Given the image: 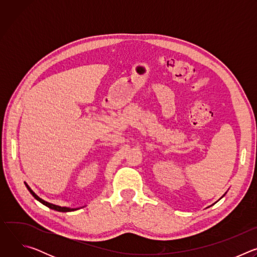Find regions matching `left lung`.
Segmentation results:
<instances>
[{
  "mask_svg": "<svg viewBox=\"0 0 257 257\" xmlns=\"http://www.w3.org/2000/svg\"><path fill=\"white\" fill-rule=\"evenodd\" d=\"M224 195H225V194H224ZM224 195H223V196H224ZM223 196H222V197H223Z\"/></svg>",
  "mask_w": 257,
  "mask_h": 257,
  "instance_id": "obj_1",
  "label": "left lung"
}]
</instances>
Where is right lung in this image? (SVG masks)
Listing matches in <instances>:
<instances>
[{"mask_svg": "<svg viewBox=\"0 0 257 257\" xmlns=\"http://www.w3.org/2000/svg\"><path fill=\"white\" fill-rule=\"evenodd\" d=\"M24 184H25V186H26V188L28 189V191L31 193V195L38 200V201H40L41 203H43L44 205H46V206H48V207H50V208H52V209H54V210H57V211H62V212H68V211H74V210H77V209H79V208H70V207H65V206H59V205H56V204H53V203H50V202H47V201H45L44 199H42L41 197H39L38 195H36L32 190H31V188L26 184V183L24 182Z\"/></svg>", "mask_w": 257, "mask_h": 257, "instance_id": "1", "label": "right lung"}]
</instances>
